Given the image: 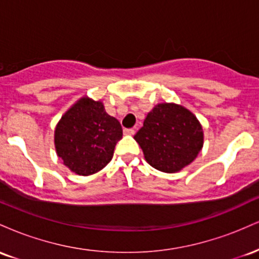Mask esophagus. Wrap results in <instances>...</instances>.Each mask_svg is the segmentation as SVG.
I'll list each match as a JSON object with an SVG mask.
<instances>
[{
    "instance_id": "1",
    "label": "esophagus",
    "mask_w": 259,
    "mask_h": 259,
    "mask_svg": "<svg viewBox=\"0 0 259 259\" xmlns=\"http://www.w3.org/2000/svg\"><path fill=\"white\" fill-rule=\"evenodd\" d=\"M135 130L134 129H124V135H134Z\"/></svg>"
}]
</instances>
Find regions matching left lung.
Wrapping results in <instances>:
<instances>
[{
	"instance_id": "left-lung-1",
	"label": "left lung",
	"mask_w": 259,
	"mask_h": 259,
	"mask_svg": "<svg viewBox=\"0 0 259 259\" xmlns=\"http://www.w3.org/2000/svg\"><path fill=\"white\" fill-rule=\"evenodd\" d=\"M151 167L177 173L191 164L203 147V129L196 115L177 103H158L134 136Z\"/></svg>"
}]
</instances>
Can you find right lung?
<instances>
[{
  "label": "right lung",
  "instance_id": "1",
  "mask_svg": "<svg viewBox=\"0 0 259 259\" xmlns=\"http://www.w3.org/2000/svg\"><path fill=\"white\" fill-rule=\"evenodd\" d=\"M121 136L120 123L106 112L103 102L82 96L56 125V153L70 171L88 177L111 162Z\"/></svg>",
  "mask_w": 259,
  "mask_h": 259
}]
</instances>
